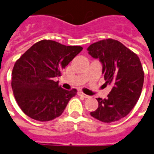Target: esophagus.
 Masks as SVG:
<instances>
[{
    "mask_svg": "<svg viewBox=\"0 0 154 154\" xmlns=\"http://www.w3.org/2000/svg\"><path fill=\"white\" fill-rule=\"evenodd\" d=\"M79 96H82L84 97V98H85V99H87V98H89V95H87V94H85L84 93L82 92V91H79Z\"/></svg>",
    "mask_w": 154,
    "mask_h": 154,
    "instance_id": "esophagus-1",
    "label": "esophagus"
}]
</instances>
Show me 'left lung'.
Masks as SVG:
<instances>
[{
	"label": "left lung",
	"instance_id": "left-lung-1",
	"mask_svg": "<svg viewBox=\"0 0 154 154\" xmlns=\"http://www.w3.org/2000/svg\"><path fill=\"white\" fill-rule=\"evenodd\" d=\"M88 53L102 64L106 85L113 88L107 99L98 98L99 107L90 115L112 123L129 114L140 97L144 80L139 58L118 40L107 39L90 45Z\"/></svg>",
	"mask_w": 154,
	"mask_h": 154
}]
</instances>
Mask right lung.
Here are the masks:
<instances>
[{
    "label": "right lung",
    "instance_id": "obj_1",
    "mask_svg": "<svg viewBox=\"0 0 154 154\" xmlns=\"http://www.w3.org/2000/svg\"><path fill=\"white\" fill-rule=\"evenodd\" d=\"M54 40H40L16 62L11 87L19 107L33 119L45 122L61 115L77 90H66L54 78L82 51Z\"/></svg>",
    "mask_w": 154,
    "mask_h": 154
}]
</instances>
